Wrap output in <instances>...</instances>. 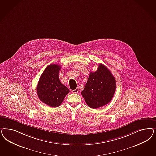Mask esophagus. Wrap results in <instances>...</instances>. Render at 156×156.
<instances>
[{
	"label": "esophagus",
	"instance_id": "obj_1",
	"mask_svg": "<svg viewBox=\"0 0 156 156\" xmlns=\"http://www.w3.org/2000/svg\"><path fill=\"white\" fill-rule=\"evenodd\" d=\"M72 92L73 93H77L79 92V88H76L75 90H72Z\"/></svg>",
	"mask_w": 156,
	"mask_h": 156
}]
</instances>
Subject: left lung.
<instances>
[{
	"label": "left lung",
	"instance_id": "1",
	"mask_svg": "<svg viewBox=\"0 0 156 156\" xmlns=\"http://www.w3.org/2000/svg\"><path fill=\"white\" fill-rule=\"evenodd\" d=\"M115 89V79L110 70L106 66L99 64L98 70L90 72L86 87L81 94L88 106L98 108L110 102Z\"/></svg>",
	"mask_w": 156,
	"mask_h": 156
}]
</instances>
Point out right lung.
Listing matches in <instances>:
<instances>
[{
  "label": "right lung",
  "instance_id": "add662e5",
  "mask_svg": "<svg viewBox=\"0 0 156 156\" xmlns=\"http://www.w3.org/2000/svg\"><path fill=\"white\" fill-rule=\"evenodd\" d=\"M61 66L57 64L48 66L41 76L37 92L42 102L51 107L60 106L69 90L61 83L58 73Z\"/></svg>",
  "mask_w": 156,
  "mask_h": 156
}]
</instances>
